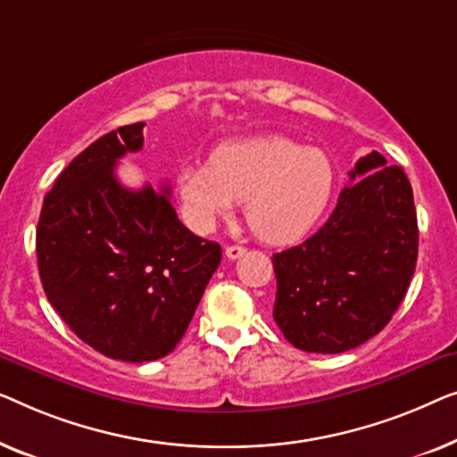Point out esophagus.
<instances>
[{
    "instance_id": "34e87169",
    "label": "esophagus",
    "mask_w": 457,
    "mask_h": 457,
    "mask_svg": "<svg viewBox=\"0 0 457 457\" xmlns=\"http://www.w3.org/2000/svg\"><path fill=\"white\" fill-rule=\"evenodd\" d=\"M244 253H246V248L237 246V244H231V246L226 248V256H228V259H231V261L240 259V256H242Z\"/></svg>"
}]
</instances>
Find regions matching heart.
<instances>
[{
  "label": "heart",
  "mask_w": 457,
  "mask_h": 457,
  "mask_svg": "<svg viewBox=\"0 0 457 457\" xmlns=\"http://www.w3.org/2000/svg\"><path fill=\"white\" fill-rule=\"evenodd\" d=\"M336 171L320 149L284 137H254L220 146L213 159L178 176L186 220L209 231L246 201V221L262 242L290 244L312 229L329 204Z\"/></svg>",
  "instance_id": "b5f03b06"
}]
</instances>
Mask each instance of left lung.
<instances>
[{
    "instance_id": "1",
    "label": "left lung",
    "mask_w": 457,
    "mask_h": 457,
    "mask_svg": "<svg viewBox=\"0 0 457 457\" xmlns=\"http://www.w3.org/2000/svg\"><path fill=\"white\" fill-rule=\"evenodd\" d=\"M325 226L273 254V319L294 348L339 354L389 323L419 259L412 186L381 153L358 159Z\"/></svg>"
}]
</instances>
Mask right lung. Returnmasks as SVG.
Here are the masks:
<instances>
[{
    "mask_svg": "<svg viewBox=\"0 0 457 457\" xmlns=\"http://www.w3.org/2000/svg\"><path fill=\"white\" fill-rule=\"evenodd\" d=\"M143 121L88 145L43 201L37 262L43 290L70 329L103 356L149 362L188 329L221 246L178 220L170 186L130 190L115 163L143 149Z\"/></svg>",
    "mask_w": 457,
    "mask_h": 457,
    "instance_id": "1",
    "label": "right lung"
}]
</instances>
